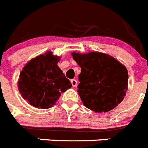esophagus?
Here are the masks:
<instances>
[{"label":"esophagus","mask_w":148,"mask_h":148,"mask_svg":"<svg viewBox=\"0 0 148 148\" xmlns=\"http://www.w3.org/2000/svg\"><path fill=\"white\" fill-rule=\"evenodd\" d=\"M71 84L73 87H76L77 86V81L75 80V79H72Z\"/></svg>","instance_id":"34e87169"}]
</instances>
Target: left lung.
Here are the masks:
<instances>
[{
	"label": "left lung",
	"instance_id": "1",
	"mask_svg": "<svg viewBox=\"0 0 148 148\" xmlns=\"http://www.w3.org/2000/svg\"><path fill=\"white\" fill-rule=\"evenodd\" d=\"M80 66L78 90L83 104L95 112H107L122 102L128 86V72L117 60L100 52L72 54Z\"/></svg>",
	"mask_w": 148,
	"mask_h": 148
}]
</instances>
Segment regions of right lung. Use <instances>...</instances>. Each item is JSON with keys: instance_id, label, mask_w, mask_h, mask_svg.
<instances>
[{"instance_id": "obj_1", "label": "right lung", "mask_w": 148, "mask_h": 148, "mask_svg": "<svg viewBox=\"0 0 148 148\" xmlns=\"http://www.w3.org/2000/svg\"><path fill=\"white\" fill-rule=\"evenodd\" d=\"M59 60V57L48 51L30 60L20 73L19 91L33 106L51 108L61 93L72 87L70 81L57 64Z\"/></svg>"}]
</instances>
